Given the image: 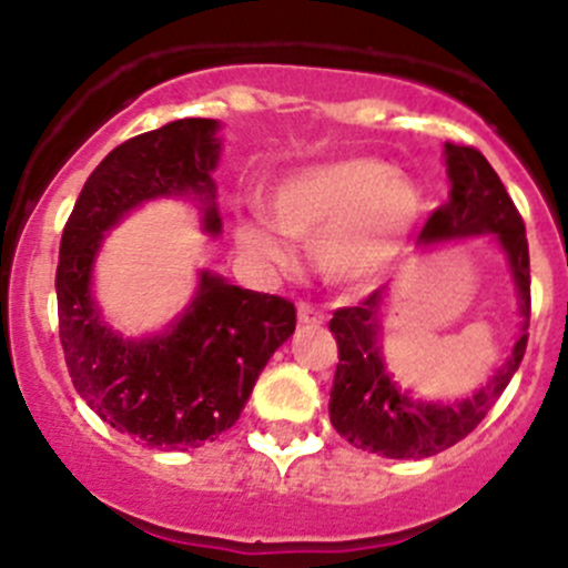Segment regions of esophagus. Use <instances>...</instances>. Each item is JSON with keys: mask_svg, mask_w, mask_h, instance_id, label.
Masks as SVG:
<instances>
[{"mask_svg": "<svg viewBox=\"0 0 568 568\" xmlns=\"http://www.w3.org/2000/svg\"><path fill=\"white\" fill-rule=\"evenodd\" d=\"M296 316H300V324H307V326L324 324V313L316 311L313 305H305V302H300V305H296Z\"/></svg>", "mask_w": 568, "mask_h": 568, "instance_id": "obj_1", "label": "esophagus"}]
</instances>
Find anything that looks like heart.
Returning a JSON list of instances; mask_svg holds the SVG:
<instances>
[{"mask_svg":"<svg viewBox=\"0 0 568 568\" xmlns=\"http://www.w3.org/2000/svg\"><path fill=\"white\" fill-rule=\"evenodd\" d=\"M272 215L250 211L236 244L257 263L288 261L291 239H316L318 272L343 288H371L393 268L420 214V194L376 159H337L285 175Z\"/></svg>","mask_w":568,"mask_h":568,"instance_id":"obj_1","label":"heart"}]
</instances>
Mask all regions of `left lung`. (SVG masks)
<instances>
[{
  "label": "left lung",
  "mask_w": 568,
  "mask_h": 568,
  "mask_svg": "<svg viewBox=\"0 0 568 568\" xmlns=\"http://www.w3.org/2000/svg\"><path fill=\"white\" fill-rule=\"evenodd\" d=\"M445 168L448 203L434 211L417 242L432 247L469 236L495 239L511 272L519 332L511 354L478 390L459 400H423L400 390L382 354L387 291L379 288L357 307L335 311L329 332L337 341L341 363L329 393V420L354 448L385 459H426L467 437L506 390L528 346L530 257L523 216L480 151L445 142Z\"/></svg>",
  "instance_id": "obj_1"
}]
</instances>
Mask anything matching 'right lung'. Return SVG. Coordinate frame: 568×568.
<instances>
[{
	"mask_svg": "<svg viewBox=\"0 0 568 568\" xmlns=\"http://www.w3.org/2000/svg\"><path fill=\"white\" fill-rule=\"evenodd\" d=\"M211 118H183L114 148L84 183L57 263V313L68 374L114 432L159 450L200 448L233 426L268 357L294 335L288 300L239 288L203 268L192 302L156 335L125 337L93 296L104 236L140 205L183 197L220 236L216 170L222 140Z\"/></svg>",
	"mask_w": 568,
	"mask_h": 568,
	"instance_id": "1",
	"label": "right lung"
}]
</instances>
